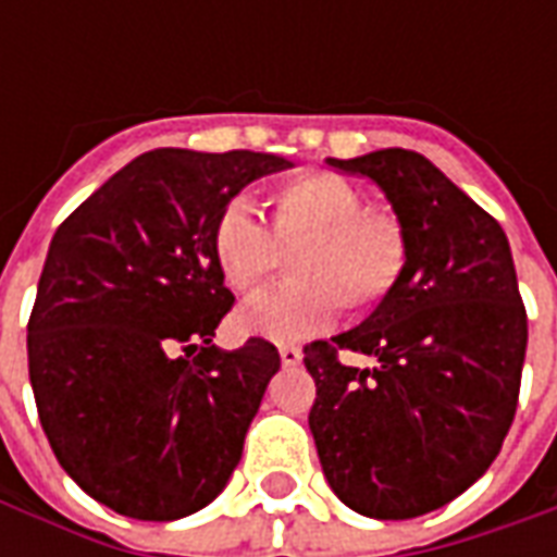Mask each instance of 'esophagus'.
<instances>
[{
  "instance_id": "esophagus-1",
  "label": "esophagus",
  "mask_w": 557,
  "mask_h": 557,
  "mask_svg": "<svg viewBox=\"0 0 557 557\" xmlns=\"http://www.w3.org/2000/svg\"><path fill=\"white\" fill-rule=\"evenodd\" d=\"M301 358V349H295V346H283V349H280V361H283V367H298Z\"/></svg>"
}]
</instances>
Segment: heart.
<instances>
[{"label":"heart","mask_w":557,"mask_h":557,"mask_svg":"<svg viewBox=\"0 0 557 557\" xmlns=\"http://www.w3.org/2000/svg\"><path fill=\"white\" fill-rule=\"evenodd\" d=\"M211 253L235 295H253L289 256V283L259 295L235 315L247 337L298 343L325 331L337 304L363 313L382 304L406 271L409 244L399 220L370 211L358 187L331 172H304L271 196V226L244 199L223 208Z\"/></svg>","instance_id":"obj_1"}]
</instances>
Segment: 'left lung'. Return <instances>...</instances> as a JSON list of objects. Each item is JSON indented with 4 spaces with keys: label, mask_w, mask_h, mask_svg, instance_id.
<instances>
[{
    "label": "left lung",
    "mask_w": 557,
    "mask_h": 557,
    "mask_svg": "<svg viewBox=\"0 0 557 557\" xmlns=\"http://www.w3.org/2000/svg\"><path fill=\"white\" fill-rule=\"evenodd\" d=\"M385 194L406 232V271L361 325L304 349L331 490L370 519L438 510L483 478L516 414L528 319L498 220L409 148L327 158ZM337 348L376 358L346 368Z\"/></svg>",
    "instance_id": "left-lung-1"
}]
</instances>
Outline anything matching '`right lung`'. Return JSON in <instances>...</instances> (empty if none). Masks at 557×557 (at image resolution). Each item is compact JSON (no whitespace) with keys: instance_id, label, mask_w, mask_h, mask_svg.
Listing matches in <instances>:
<instances>
[{"instance_id":"add662e5","label":"right lung","mask_w":557,"mask_h":557,"mask_svg":"<svg viewBox=\"0 0 557 557\" xmlns=\"http://www.w3.org/2000/svg\"><path fill=\"white\" fill-rule=\"evenodd\" d=\"M262 151L154 148L55 230L29 315V382L59 466L95 502L172 522L218 498L277 349L223 351L230 313L214 223L250 182L289 170Z\"/></svg>"}]
</instances>
